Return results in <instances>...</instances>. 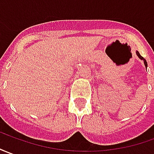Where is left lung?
I'll use <instances>...</instances> for the list:
<instances>
[{"mask_svg":"<svg viewBox=\"0 0 154 154\" xmlns=\"http://www.w3.org/2000/svg\"><path fill=\"white\" fill-rule=\"evenodd\" d=\"M137 56L139 57V59H143V60L144 64H145V66H146V68H147V66H148V63H147V61H146V60H145V59H144L143 58V57H142V56L140 55V54H139V53H138V52H137Z\"/></svg>","mask_w":154,"mask_h":154,"instance_id":"8db88e82","label":"left lung"}]
</instances>
